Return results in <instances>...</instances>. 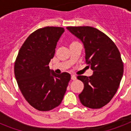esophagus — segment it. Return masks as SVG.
<instances>
[{
    "mask_svg": "<svg viewBox=\"0 0 131 131\" xmlns=\"http://www.w3.org/2000/svg\"><path fill=\"white\" fill-rule=\"evenodd\" d=\"M71 79L72 80H75L77 79V77L75 75H71Z\"/></svg>",
    "mask_w": 131,
    "mask_h": 131,
    "instance_id": "34e87169",
    "label": "esophagus"
}]
</instances>
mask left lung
<instances>
[{"label":"left lung","mask_w":131,"mask_h":131,"mask_svg":"<svg viewBox=\"0 0 131 131\" xmlns=\"http://www.w3.org/2000/svg\"><path fill=\"white\" fill-rule=\"evenodd\" d=\"M83 43L85 62L93 71L90 77L79 75L84 84L79 95L81 103L91 109L102 108L116 93L123 75V62L118 49L108 36L90 26L67 27Z\"/></svg>","instance_id":"left-lung-1"}]
</instances>
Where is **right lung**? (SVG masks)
Returning <instances> with one entry per match:
<instances>
[{
  "label": "right lung",
  "instance_id": "add662e5",
  "mask_svg": "<svg viewBox=\"0 0 131 131\" xmlns=\"http://www.w3.org/2000/svg\"><path fill=\"white\" fill-rule=\"evenodd\" d=\"M64 31L63 27L48 26L34 31L23 43L15 62L14 72L20 91L39 111H49L59 106L71 79L69 73L57 75L49 69Z\"/></svg>",
  "mask_w": 131,
  "mask_h": 131
}]
</instances>
